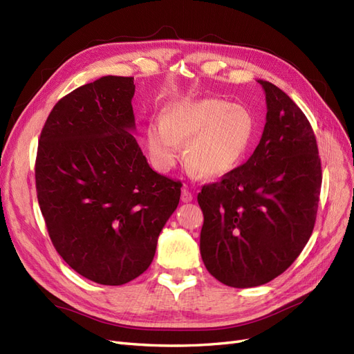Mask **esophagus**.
Instances as JSON below:
<instances>
[{
	"label": "esophagus",
	"instance_id": "esophagus-1",
	"mask_svg": "<svg viewBox=\"0 0 354 354\" xmlns=\"http://www.w3.org/2000/svg\"><path fill=\"white\" fill-rule=\"evenodd\" d=\"M192 199H194V195L190 194L189 189L187 187L181 189V201H183V202H190Z\"/></svg>",
	"mask_w": 354,
	"mask_h": 354
}]
</instances>
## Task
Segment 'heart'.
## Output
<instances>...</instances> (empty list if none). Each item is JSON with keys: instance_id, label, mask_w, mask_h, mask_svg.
Returning <instances> with one entry per match:
<instances>
[{"instance_id": "heart-1", "label": "heart", "mask_w": 354, "mask_h": 354, "mask_svg": "<svg viewBox=\"0 0 354 354\" xmlns=\"http://www.w3.org/2000/svg\"><path fill=\"white\" fill-rule=\"evenodd\" d=\"M255 137L252 113L220 99L181 100L168 106L160 120L147 124L145 143L151 164L160 173L173 169L185 145L186 164L207 178L236 168Z\"/></svg>"}]
</instances>
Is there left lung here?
Returning a JSON list of instances; mask_svg holds the SVG:
<instances>
[{
    "instance_id": "obj_1",
    "label": "left lung",
    "mask_w": 354,
    "mask_h": 354,
    "mask_svg": "<svg viewBox=\"0 0 354 354\" xmlns=\"http://www.w3.org/2000/svg\"><path fill=\"white\" fill-rule=\"evenodd\" d=\"M259 82L267 104L259 146L243 165L198 195L202 261L233 288L264 285L295 261L312 236L322 186L306 115L274 84Z\"/></svg>"
}]
</instances>
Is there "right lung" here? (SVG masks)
Returning a JSON list of instances; mask_svg holds the SVG:
<instances>
[{
	"mask_svg": "<svg viewBox=\"0 0 354 354\" xmlns=\"http://www.w3.org/2000/svg\"><path fill=\"white\" fill-rule=\"evenodd\" d=\"M134 78L102 77L60 99L42 128L37 196L50 239L72 269L124 285L151 266L181 183L149 167L136 137Z\"/></svg>",
	"mask_w": 354,
	"mask_h": 354,
	"instance_id": "1",
	"label": "right lung"
}]
</instances>
